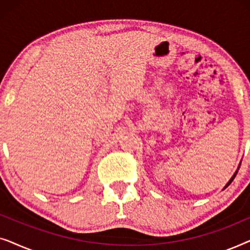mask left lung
Here are the masks:
<instances>
[{"instance_id": "obj_1", "label": "left lung", "mask_w": 250, "mask_h": 250, "mask_svg": "<svg viewBox=\"0 0 250 250\" xmlns=\"http://www.w3.org/2000/svg\"><path fill=\"white\" fill-rule=\"evenodd\" d=\"M239 167H240V164H239V166H238V169H237V170H235V172H234V174H233V175H232V177H231V179H230V180H229V182H228L227 184H225L224 189H227V188H228V187H229V186H230V184H231V182H232V181H233V180H234V177H235V175H237V173H238V170H239Z\"/></svg>"}]
</instances>
